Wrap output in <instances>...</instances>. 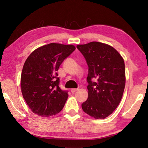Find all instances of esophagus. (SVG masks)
I'll return each instance as SVG.
<instances>
[{
    "label": "esophagus",
    "instance_id": "obj_1",
    "mask_svg": "<svg viewBox=\"0 0 148 148\" xmlns=\"http://www.w3.org/2000/svg\"><path fill=\"white\" fill-rule=\"evenodd\" d=\"M79 90V89H71V92H72V93H74L75 92H76V91H77Z\"/></svg>",
    "mask_w": 148,
    "mask_h": 148
}]
</instances>
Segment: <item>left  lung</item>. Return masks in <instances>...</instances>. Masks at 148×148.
Wrapping results in <instances>:
<instances>
[{
    "instance_id": "8db88e82",
    "label": "left lung",
    "mask_w": 148,
    "mask_h": 148,
    "mask_svg": "<svg viewBox=\"0 0 148 148\" xmlns=\"http://www.w3.org/2000/svg\"><path fill=\"white\" fill-rule=\"evenodd\" d=\"M88 65V99L84 112L95 119H104L116 109L125 86V62L113 47L99 42L77 45ZM92 79H97V82Z\"/></svg>"
}]
</instances>
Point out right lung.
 <instances>
[{
    "label": "right lung",
    "mask_w": 148,
    "mask_h": 148,
    "mask_svg": "<svg viewBox=\"0 0 148 148\" xmlns=\"http://www.w3.org/2000/svg\"><path fill=\"white\" fill-rule=\"evenodd\" d=\"M75 49L74 45L51 43L38 47L27 57L21 72V88L34 114L49 117L63 108L69 95L60 89L57 71Z\"/></svg>",
    "instance_id": "obj_1"
}]
</instances>
